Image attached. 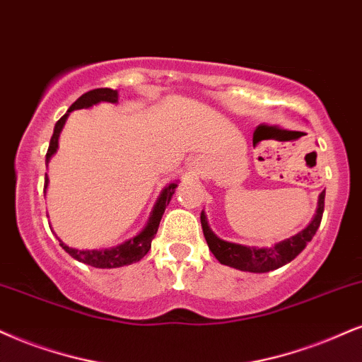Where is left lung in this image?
I'll use <instances>...</instances> for the list:
<instances>
[{"label":"left lung","instance_id":"left-lung-1","mask_svg":"<svg viewBox=\"0 0 362 362\" xmlns=\"http://www.w3.org/2000/svg\"><path fill=\"white\" fill-rule=\"evenodd\" d=\"M324 198L325 191H322L319 196V208L315 213L314 220L305 230L300 233L293 235L292 238L284 240V242L276 243L275 247L270 248H250L243 247V245H236L220 240L218 236L209 230L206 216L202 213V226L204 238L213 255L216 260L223 263V265L233 267V269L243 270V272H253V274H265V272L276 270L284 267L285 263L292 262L298 253L307 247V243L314 238L315 231H317L320 221H322L324 213Z\"/></svg>","mask_w":362,"mask_h":362}]
</instances>
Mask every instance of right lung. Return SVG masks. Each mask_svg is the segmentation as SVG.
<instances>
[{"mask_svg": "<svg viewBox=\"0 0 362 362\" xmlns=\"http://www.w3.org/2000/svg\"><path fill=\"white\" fill-rule=\"evenodd\" d=\"M99 102H112L115 104L117 102V90H112V88H93V90H88L87 93H83L82 97H78L77 100L70 105V109L66 110V114L64 117H60V120L55 124V129H53V136L50 139V146H48L47 151V163L50 160V158L55 154L57 147H58V136H60L62 127H64L66 117L72 110L77 109H87V107H92ZM48 185V177H45V188ZM176 182H171V185L164 188L163 193H160L158 203L153 209V215L149 218V223L144 230L141 231L139 235H136L134 238L127 240L122 245L114 248H105V250H77V248H70L66 247L65 243L60 242V247L69 253L70 257H74L75 260L87 263V265L95 267V269H117V267H124V265H131V263L139 262L142 257L149 252L151 248V242L158 233V226L160 218H163V213L166 206L171 202L174 189H176Z\"/></svg>", "mask_w": 362, "mask_h": 362, "instance_id": "add662e5", "label": "right lung"}]
</instances>
